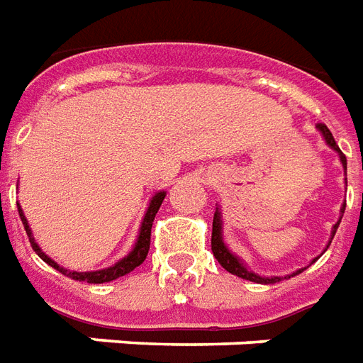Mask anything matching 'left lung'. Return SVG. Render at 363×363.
<instances>
[{
  "label": "left lung",
  "mask_w": 363,
  "mask_h": 363,
  "mask_svg": "<svg viewBox=\"0 0 363 363\" xmlns=\"http://www.w3.org/2000/svg\"><path fill=\"white\" fill-rule=\"evenodd\" d=\"M318 130L323 134L325 142H327V144H329V146H331L333 150L339 154L340 163H342V167H345V171H346V157H345V154H342V152L339 150V146H337V142H335V138H333L331 130L325 127L323 123H318ZM345 208H346V202L342 203V209H340L342 213H345ZM340 219H342V216H340ZM340 219L335 223V225H333L331 240H333V236H335V233H337V229H339ZM331 240H329V244H331ZM327 248H329V246H327ZM211 252H213V256H216L217 262L221 264V267H225V269L229 271V273H233V275H236V277L246 279V281H252V283H257V284H273V283H279V281H283V277H262V275H257V273H254V271H250L248 267H246V265L240 262V257H236L235 254H233V252L227 248V244L223 242V219H221V211H219V208H217L216 213H213V229H211ZM315 259H318V257H315ZM315 259H313V262H315ZM313 262H311V264H313ZM304 269L294 271V273L286 275V277H294V275L302 273Z\"/></svg>",
  "instance_id": "8db88e82"
}]
</instances>
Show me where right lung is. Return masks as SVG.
Wrapping results in <instances>:
<instances>
[{"mask_svg": "<svg viewBox=\"0 0 363 363\" xmlns=\"http://www.w3.org/2000/svg\"><path fill=\"white\" fill-rule=\"evenodd\" d=\"M165 194H167V192H155V196L152 198V202H150V206H147L146 216H144V219H142L140 233H138V240H136V244H134V248L130 250V252H128L127 256L123 257V259H119V262H117L115 265H111V267H106V269H99V271H69V269H65V267H61L57 262H53L50 256H45L44 252H42V248H40L38 244H36V240H34L30 227H28V221H26V217H24L23 209H21V206H18V203H17V208H18V216H21V221H23V225H24V230H26L28 240H30L32 250H34V252H36V254H38L42 259H44L45 264H50L53 269H57L59 273H63V275L74 279V281H86V283L98 284V283H109V281H115V279L127 275V273H130L133 269H136V267H138V265H140L142 262L146 259L147 250H150V236H152V225H154V217H155V213H157V209H160L161 202L165 200Z\"/></svg>", "mask_w": 363, "mask_h": 363, "instance_id": "1", "label": "right lung"}]
</instances>
